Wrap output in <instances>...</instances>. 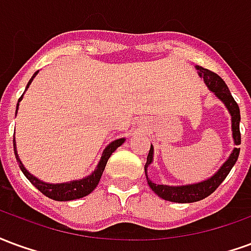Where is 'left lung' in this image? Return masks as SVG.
I'll return each mask as SVG.
<instances>
[{
    "label": "left lung",
    "mask_w": 251,
    "mask_h": 251,
    "mask_svg": "<svg viewBox=\"0 0 251 251\" xmlns=\"http://www.w3.org/2000/svg\"><path fill=\"white\" fill-rule=\"evenodd\" d=\"M196 70L199 71V76L204 79V83L207 84V87L215 94L218 99H221L227 107V110H228V113L231 115V129L234 144L239 145L241 144V131H239L241 114H239V106H238L237 102L232 98L227 84L219 75H216L215 72L210 71V70L203 68V67L200 66H196ZM239 151H241V148H234L230 157L227 158L225 164L218 169V172L215 175H212L210 179L196 183V184L174 185L172 187V185L156 184V183H153L152 180H149V177H148L147 169L153 160V147L151 145V151L148 153L147 164H145V176H147L148 184L152 188L154 194L164 200L175 201V203H194V201H199V200L210 196L222 184V181L226 179V176L230 174L234 164L237 163Z\"/></svg>",
    "instance_id": "obj_1"
}]
</instances>
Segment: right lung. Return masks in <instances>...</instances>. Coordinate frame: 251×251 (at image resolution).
I'll list each match as a JSON object with an SVG mask.
<instances>
[{
    "label": "right lung",
    "instance_id": "obj_1",
    "mask_svg": "<svg viewBox=\"0 0 251 251\" xmlns=\"http://www.w3.org/2000/svg\"><path fill=\"white\" fill-rule=\"evenodd\" d=\"M37 72L36 71L33 74V76L30 77V80L28 82V86L26 88L29 87V84L33 80V77L37 75ZM25 88V90H26ZM23 99V95H21V98L19 99V102ZM17 110H19V103H17V107H16V113H17ZM125 142V138H120V140H115L111 144H109L106 149L103 151V154H102V157H100V161H99L98 167L97 169L94 171L93 174L87 176V177H84V179L80 180H74V181H68V183H60V184H50V183H44V181H41L37 177H35L33 175H30L25 167L21 163V160L19 158V154H17V151H16V140H14L13 137V148H14V154H16V158H17V161L20 164V169L23 171V174L25 175V177L29 180L32 184L35 185L36 188L40 191L41 194H44L47 198H50V199L57 200V201H67V200H75V199H80V198H84V196H87L88 194H91L94 189L97 188V185H98L99 180H100V176L103 174L104 167H106V164H107V160L109 157L113 154L115 149L118 147H121L122 144Z\"/></svg>",
    "mask_w": 251,
    "mask_h": 251
}]
</instances>
